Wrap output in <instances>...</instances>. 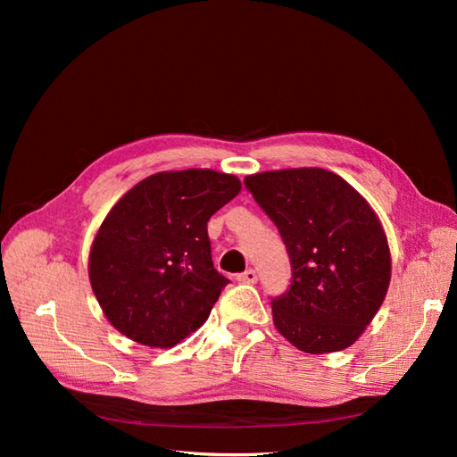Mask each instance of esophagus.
<instances>
[{
  "instance_id": "34e87169",
  "label": "esophagus",
  "mask_w": 457,
  "mask_h": 457,
  "mask_svg": "<svg viewBox=\"0 0 457 457\" xmlns=\"http://www.w3.org/2000/svg\"><path fill=\"white\" fill-rule=\"evenodd\" d=\"M237 280L242 284H255L257 282V272L253 269H247L242 274L237 276Z\"/></svg>"
}]
</instances>
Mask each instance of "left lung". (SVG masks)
Returning a JSON list of instances; mask_svg holds the SVG:
<instances>
[{"mask_svg":"<svg viewBox=\"0 0 457 457\" xmlns=\"http://www.w3.org/2000/svg\"><path fill=\"white\" fill-rule=\"evenodd\" d=\"M244 185L278 228L292 262L287 292L270 301L276 329L311 354L351 347L391 280L379 219L347 181L320 168L265 171Z\"/></svg>","mask_w":457,"mask_h":457,"instance_id":"1","label":"left lung"}]
</instances>
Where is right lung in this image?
Returning <instances> with one entry per match:
<instances>
[{"label":"right lung","instance_id":"add662e5","mask_svg":"<svg viewBox=\"0 0 457 457\" xmlns=\"http://www.w3.org/2000/svg\"><path fill=\"white\" fill-rule=\"evenodd\" d=\"M242 188L213 170L162 171L123 195L96 232L89 280L120 334L168 349L196 331L228 284L207 220Z\"/></svg>","mask_w":457,"mask_h":457}]
</instances>
